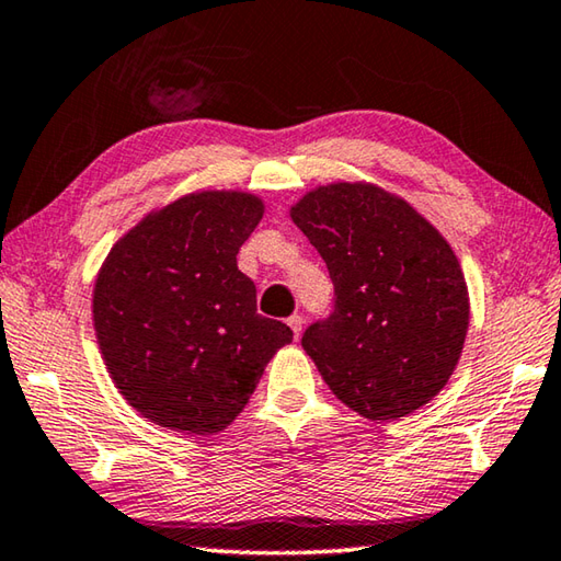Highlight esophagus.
<instances>
[{"label":"esophagus","instance_id":"34e87169","mask_svg":"<svg viewBox=\"0 0 561 561\" xmlns=\"http://www.w3.org/2000/svg\"><path fill=\"white\" fill-rule=\"evenodd\" d=\"M287 324L291 327V331H294V336L299 339V334H301V327H304V319L299 317V314H294V317H289L287 319Z\"/></svg>","mask_w":561,"mask_h":561}]
</instances>
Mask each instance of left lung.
Wrapping results in <instances>:
<instances>
[{
	"instance_id": "1",
	"label": "left lung",
	"mask_w": 561,
	"mask_h": 561,
	"mask_svg": "<svg viewBox=\"0 0 561 561\" xmlns=\"http://www.w3.org/2000/svg\"><path fill=\"white\" fill-rule=\"evenodd\" d=\"M291 220L334 282L331 314L301 346L351 411L398 421L448 383L468 334L460 262L411 205L368 183L311 190Z\"/></svg>"
}]
</instances>
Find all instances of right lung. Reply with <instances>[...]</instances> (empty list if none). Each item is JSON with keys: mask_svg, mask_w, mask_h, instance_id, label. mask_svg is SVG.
Here are the masks:
<instances>
[{"mask_svg": "<svg viewBox=\"0 0 561 561\" xmlns=\"http://www.w3.org/2000/svg\"><path fill=\"white\" fill-rule=\"evenodd\" d=\"M264 213L260 197L205 190L150 213L113 244L93 287V327L113 383L168 431L230 425L264 366L291 341L257 314L237 252Z\"/></svg>", "mask_w": 561, "mask_h": 561, "instance_id": "right-lung-1", "label": "right lung"}]
</instances>
